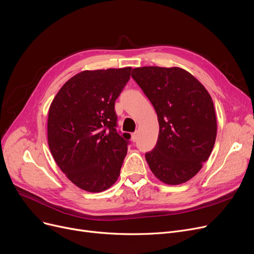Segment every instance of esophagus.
I'll return each mask as SVG.
<instances>
[{"label": "esophagus", "instance_id": "1", "mask_svg": "<svg viewBox=\"0 0 254 254\" xmlns=\"http://www.w3.org/2000/svg\"><path fill=\"white\" fill-rule=\"evenodd\" d=\"M137 139H138V135H137V133H133V134H131V140H133L134 142H136V141H137Z\"/></svg>", "mask_w": 254, "mask_h": 254}]
</instances>
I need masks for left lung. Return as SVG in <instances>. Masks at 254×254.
Masks as SVG:
<instances>
[{
	"label": "left lung",
	"instance_id": "8db88e82",
	"mask_svg": "<svg viewBox=\"0 0 254 254\" xmlns=\"http://www.w3.org/2000/svg\"><path fill=\"white\" fill-rule=\"evenodd\" d=\"M131 76L158 115L157 145L145 154L151 172L167 185L188 182L202 168L216 141L211 95L194 75L176 66L137 67Z\"/></svg>",
	"mask_w": 254,
	"mask_h": 254
}]
</instances>
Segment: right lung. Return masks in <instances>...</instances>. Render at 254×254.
Instances as JSON below:
<instances>
[{
  "instance_id": "1",
  "label": "right lung",
  "mask_w": 254,
  "mask_h": 254,
  "mask_svg": "<svg viewBox=\"0 0 254 254\" xmlns=\"http://www.w3.org/2000/svg\"><path fill=\"white\" fill-rule=\"evenodd\" d=\"M130 70L81 71L60 88L50 106L52 156L66 178L87 192L109 189L120 174L130 136L117 133L114 105Z\"/></svg>"
}]
</instances>
